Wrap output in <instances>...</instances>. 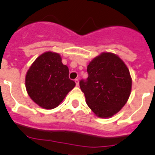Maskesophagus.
<instances>
[{"instance_id":"34e87169","label":"esophagus","mask_w":155,"mask_h":155,"mask_svg":"<svg viewBox=\"0 0 155 155\" xmlns=\"http://www.w3.org/2000/svg\"><path fill=\"white\" fill-rule=\"evenodd\" d=\"M75 82H76V85H77V86H79V79H75Z\"/></svg>"}]
</instances>
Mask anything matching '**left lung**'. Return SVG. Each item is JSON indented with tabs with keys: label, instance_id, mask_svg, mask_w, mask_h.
I'll use <instances>...</instances> for the list:
<instances>
[{
	"label": "left lung",
	"instance_id": "1",
	"mask_svg": "<svg viewBox=\"0 0 155 155\" xmlns=\"http://www.w3.org/2000/svg\"><path fill=\"white\" fill-rule=\"evenodd\" d=\"M88 77L79 82L90 109L101 118L119 112L130 97L132 78L124 61L113 53L103 52L87 67Z\"/></svg>",
	"mask_w": 155,
	"mask_h": 155
}]
</instances>
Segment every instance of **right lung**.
Here are the masks:
<instances>
[{"label": "right lung", "mask_w": 155, "mask_h": 155, "mask_svg": "<svg viewBox=\"0 0 155 155\" xmlns=\"http://www.w3.org/2000/svg\"><path fill=\"white\" fill-rule=\"evenodd\" d=\"M59 54L48 51L33 62L25 75V88L31 100L45 109L57 107L76 85Z\"/></svg>", "instance_id": "1"}]
</instances>
